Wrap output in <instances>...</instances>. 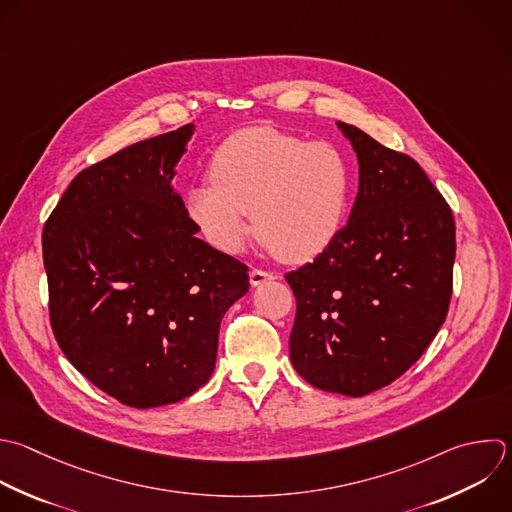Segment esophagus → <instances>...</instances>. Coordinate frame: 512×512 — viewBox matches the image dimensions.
I'll return each mask as SVG.
<instances>
[{"instance_id": "esophagus-1", "label": "esophagus", "mask_w": 512, "mask_h": 512, "mask_svg": "<svg viewBox=\"0 0 512 512\" xmlns=\"http://www.w3.org/2000/svg\"><path fill=\"white\" fill-rule=\"evenodd\" d=\"M276 276L272 274V272H264V270H258V268H254V270H250V284L256 288V286H262V284H266V282H270V280H274Z\"/></svg>"}]
</instances>
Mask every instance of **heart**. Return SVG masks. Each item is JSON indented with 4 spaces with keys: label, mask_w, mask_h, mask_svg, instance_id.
Wrapping results in <instances>:
<instances>
[{
    "label": "heart",
    "mask_w": 512,
    "mask_h": 512,
    "mask_svg": "<svg viewBox=\"0 0 512 512\" xmlns=\"http://www.w3.org/2000/svg\"><path fill=\"white\" fill-rule=\"evenodd\" d=\"M350 166L330 142L274 128L230 136L210 160V180L186 190L198 232L226 254L242 250L250 210L258 236L286 262H308L338 238L350 204Z\"/></svg>",
    "instance_id": "b5f03b06"
}]
</instances>
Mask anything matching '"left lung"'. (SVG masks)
<instances>
[{
	"label": "left lung",
	"instance_id": "left-lung-1",
	"mask_svg": "<svg viewBox=\"0 0 512 512\" xmlns=\"http://www.w3.org/2000/svg\"><path fill=\"white\" fill-rule=\"evenodd\" d=\"M336 126L356 152L358 194L332 246L286 274L290 360L312 386L358 398L404 374L440 330L456 240L448 204L410 156Z\"/></svg>",
	"mask_w": 512,
	"mask_h": 512
}]
</instances>
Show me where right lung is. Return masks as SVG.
<instances>
[{"label": "right lung", "mask_w": 512, "mask_h": 512, "mask_svg": "<svg viewBox=\"0 0 512 512\" xmlns=\"http://www.w3.org/2000/svg\"><path fill=\"white\" fill-rule=\"evenodd\" d=\"M194 124L80 172L42 234L50 318L66 358L122 404L154 408L214 372L248 268L196 238L172 180Z\"/></svg>", "instance_id": "add662e5"}]
</instances>
